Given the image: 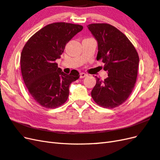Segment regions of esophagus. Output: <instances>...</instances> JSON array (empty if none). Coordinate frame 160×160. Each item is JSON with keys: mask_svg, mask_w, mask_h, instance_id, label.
Wrapping results in <instances>:
<instances>
[{"mask_svg": "<svg viewBox=\"0 0 160 160\" xmlns=\"http://www.w3.org/2000/svg\"><path fill=\"white\" fill-rule=\"evenodd\" d=\"M86 76H87V74H86L85 73H80V78H85Z\"/></svg>", "mask_w": 160, "mask_h": 160, "instance_id": "esophagus-1", "label": "esophagus"}]
</instances>
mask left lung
Listing matches in <instances>:
<instances>
[{"mask_svg":"<svg viewBox=\"0 0 160 160\" xmlns=\"http://www.w3.org/2000/svg\"><path fill=\"white\" fill-rule=\"evenodd\" d=\"M97 40V60L102 59L108 78H98L91 91L95 103L114 108L125 102L134 88L138 74L139 57L134 46L123 33L108 24L87 26Z\"/></svg>","mask_w":160,"mask_h":160,"instance_id":"obj_1","label":"left lung"}]
</instances>
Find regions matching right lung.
Masks as SVG:
<instances>
[{
    "mask_svg": "<svg viewBox=\"0 0 160 160\" xmlns=\"http://www.w3.org/2000/svg\"><path fill=\"white\" fill-rule=\"evenodd\" d=\"M82 29V26L65 22L48 24L35 33L22 49V78L30 95L42 106L54 108L62 105L68 100L70 84L79 78L77 70L66 74L56 60Z\"/></svg>",
    "mask_w": 160,
    "mask_h": 160,
    "instance_id": "add662e5",
    "label": "right lung"
}]
</instances>
